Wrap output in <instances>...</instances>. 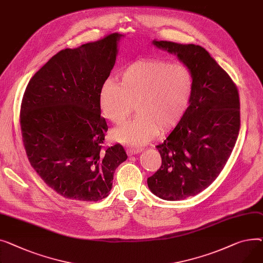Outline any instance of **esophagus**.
<instances>
[{
  "label": "esophagus",
  "instance_id": "1",
  "mask_svg": "<svg viewBox=\"0 0 263 263\" xmlns=\"http://www.w3.org/2000/svg\"><path fill=\"white\" fill-rule=\"evenodd\" d=\"M141 151H142V148H139V147H128L126 149V153H127V155L132 156V155H136V154H138V153H140Z\"/></svg>",
  "mask_w": 263,
  "mask_h": 263
}]
</instances>
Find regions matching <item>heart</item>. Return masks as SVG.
I'll list each match as a JSON object with an SVG mask.
<instances>
[{
    "label": "heart",
    "instance_id": "b5f03b06",
    "mask_svg": "<svg viewBox=\"0 0 263 263\" xmlns=\"http://www.w3.org/2000/svg\"><path fill=\"white\" fill-rule=\"evenodd\" d=\"M120 77L121 84L106 80L99 95L102 114L115 124L124 122L136 104L138 115L111 132L117 142L143 145L159 130L175 128L186 115L194 91V77L187 66L138 60L123 69Z\"/></svg>",
    "mask_w": 263,
    "mask_h": 263
}]
</instances>
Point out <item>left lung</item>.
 Listing matches in <instances>:
<instances>
[{"mask_svg":"<svg viewBox=\"0 0 263 263\" xmlns=\"http://www.w3.org/2000/svg\"><path fill=\"white\" fill-rule=\"evenodd\" d=\"M153 44L177 55L194 77L188 110L156 146L162 163L147 178L154 194L179 200L208 188L224 168L240 130L239 92L226 71L200 45L160 40Z\"/></svg>","mask_w":263,"mask_h":263,"instance_id":"left-lung-1","label":"left lung"}]
</instances>
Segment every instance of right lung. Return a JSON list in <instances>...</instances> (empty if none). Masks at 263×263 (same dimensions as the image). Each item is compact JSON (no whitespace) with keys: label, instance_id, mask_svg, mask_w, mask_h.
Listing matches in <instances>:
<instances>
[{"label":"right lung","instance_id":"add662e5","mask_svg":"<svg viewBox=\"0 0 263 263\" xmlns=\"http://www.w3.org/2000/svg\"><path fill=\"white\" fill-rule=\"evenodd\" d=\"M121 34L65 49L30 79L21 103L22 140L30 165L61 196L98 202L109 195L122 145L104 148L107 123L100 89L109 76Z\"/></svg>","mask_w":263,"mask_h":263}]
</instances>
